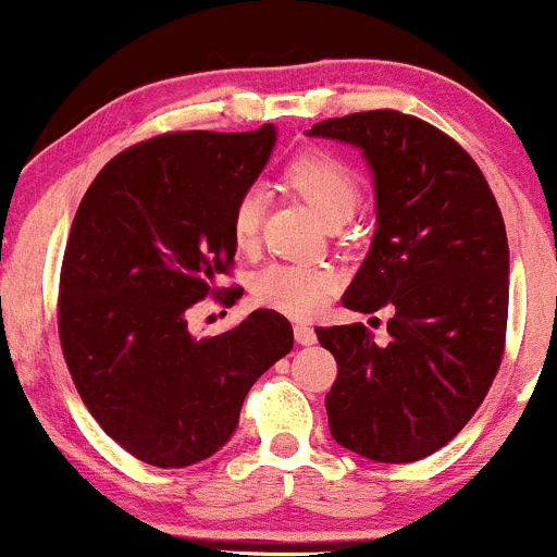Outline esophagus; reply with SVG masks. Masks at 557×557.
<instances>
[{"label":"esophagus","instance_id":"34e87169","mask_svg":"<svg viewBox=\"0 0 557 557\" xmlns=\"http://www.w3.org/2000/svg\"><path fill=\"white\" fill-rule=\"evenodd\" d=\"M295 338H297V344H302V346L317 344V333H313V327H308V324H295Z\"/></svg>","mask_w":557,"mask_h":557}]
</instances>
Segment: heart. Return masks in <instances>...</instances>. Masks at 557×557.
Masks as SVG:
<instances>
[{
    "label": "heart",
    "mask_w": 557,
    "mask_h": 557,
    "mask_svg": "<svg viewBox=\"0 0 557 557\" xmlns=\"http://www.w3.org/2000/svg\"><path fill=\"white\" fill-rule=\"evenodd\" d=\"M284 178L322 222L333 213L355 211L357 195H360L355 173L330 153L311 151L292 159ZM262 211H265V200H262L260 189H249L238 200L233 213V235L238 249L255 246L257 235H260ZM333 289L335 273L327 268L306 265V262H271L257 273L255 284H251L257 302L289 313V317L317 313Z\"/></svg>",
    "instance_id": "b5f03b06"
}]
</instances>
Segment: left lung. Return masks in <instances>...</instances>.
Returning a JSON list of instances; mask_svg holds the SVG:
<instances>
[{
    "mask_svg": "<svg viewBox=\"0 0 557 557\" xmlns=\"http://www.w3.org/2000/svg\"><path fill=\"white\" fill-rule=\"evenodd\" d=\"M311 137L362 151L376 230L344 306L393 308L389 341L366 324L317 327L333 351L330 433L376 463H414L453 442L500 366L509 244L482 170L444 132L398 110L319 121Z\"/></svg>",
    "mask_w": 557,
    "mask_h": 557,
    "instance_id": "1",
    "label": "left lung"
}]
</instances>
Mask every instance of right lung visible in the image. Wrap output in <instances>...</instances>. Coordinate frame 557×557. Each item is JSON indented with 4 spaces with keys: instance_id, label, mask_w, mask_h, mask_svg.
Here are the masks:
<instances>
[{
    "instance_id": "add662e5",
    "label": "right lung",
    "mask_w": 557,
    "mask_h": 557,
    "mask_svg": "<svg viewBox=\"0 0 557 557\" xmlns=\"http://www.w3.org/2000/svg\"><path fill=\"white\" fill-rule=\"evenodd\" d=\"M276 146L255 132H170L110 159L81 200L59 284V338L86 409L157 468L211 458L251 384L289 355L286 317L257 308L213 338L186 311L227 273L233 213Z\"/></svg>"
}]
</instances>
